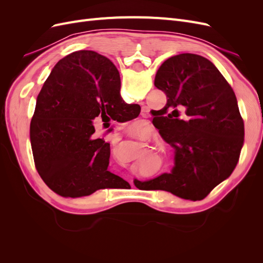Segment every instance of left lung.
<instances>
[{
  "mask_svg": "<svg viewBox=\"0 0 263 263\" xmlns=\"http://www.w3.org/2000/svg\"><path fill=\"white\" fill-rule=\"evenodd\" d=\"M155 85L168 101L153 123L176 149V165L154 180H135V185L203 200L229 178L239 160L245 127L236 95L214 63L195 53L166 59Z\"/></svg>",
  "mask_w": 263,
  "mask_h": 263,
  "instance_id": "1",
  "label": "left lung"
}]
</instances>
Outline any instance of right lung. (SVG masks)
<instances>
[{"label": "right lung", "instance_id": "add662e5", "mask_svg": "<svg viewBox=\"0 0 263 263\" xmlns=\"http://www.w3.org/2000/svg\"><path fill=\"white\" fill-rule=\"evenodd\" d=\"M119 90L114 63L92 50L74 51L52 68L36 99L29 136L36 169L54 193L76 198L129 186L107 171L109 144L92 137L95 117L121 122L139 115Z\"/></svg>", "mask_w": 263, "mask_h": 263}]
</instances>
